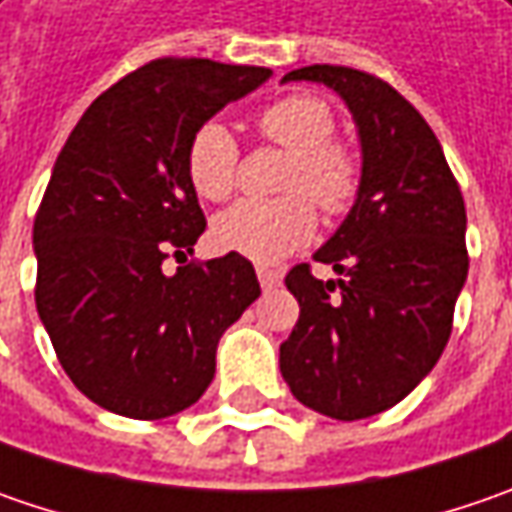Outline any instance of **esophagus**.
<instances>
[{
  "label": "esophagus",
  "instance_id": "esophagus-1",
  "mask_svg": "<svg viewBox=\"0 0 512 512\" xmlns=\"http://www.w3.org/2000/svg\"><path fill=\"white\" fill-rule=\"evenodd\" d=\"M283 278V272L280 269H272V266H257V280H260V286L263 289H275Z\"/></svg>",
  "mask_w": 512,
  "mask_h": 512
}]
</instances>
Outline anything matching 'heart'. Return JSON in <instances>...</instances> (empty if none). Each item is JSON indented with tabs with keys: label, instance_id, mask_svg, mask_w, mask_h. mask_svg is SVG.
Masks as SVG:
<instances>
[{
	"label": "heart",
	"instance_id": "heart-1",
	"mask_svg": "<svg viewBox=\"0 0 512 512\" xmlns=\"http://www.w3.org/2000/svg\"><path fill=\"white\" fill-rule=\"evenodd\" d=\"M335 111L312 94H292L257 114L263 140L289 151L280 174L278 200H240L212 223V240L220 252L255 263H275L298 252L318 229L311 200L329 217L346 214L361 191V160L335 140ZM240 148L232 131L217 120L197 125L186 145V177L197 197L220 203L237 186Z\"/></svg>",
	"mask_w": 512,
	"mask_h": 512
}]
</instances>
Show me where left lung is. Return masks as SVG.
Here are the masks:
<instances>
[{
  "label": "left lung",
  "instance_id": "obj_1",
  "mask_svg": "<svg viewBox=\"0 0 512 512\" xmlns=\"http://www.w3.org/2000/svg\"><path fill=\"white\" fill-rule=\"evenodd\" d=\"M349 105L364 151L361 191L341 229L286 275L300 318L280 344V372L309 410L358 421L395 407L435 367L467 280V212L427 120L389 82L344 65H306Z\"/></svg>",
  "mask_w": 512,
  "mask_h": 512
}]
</instances>
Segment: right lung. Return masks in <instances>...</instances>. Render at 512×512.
Segmentation results:
<instances>
[{"mask_svg": "<svg viewBox=\"0 0 512 512\" xmlns=\"http://www.w3.org/2000/svg\"><path fill=\"white\" fill-rule=\"evenodd\" d=\"M269 68L163 56L88 105L56 157L34 220L36 312L74 387L102 410L154 421L214 378L220 335L260 295L240 255L191 260L206 217L186 177L197 125Z\"/></svg>", "mask_w": 512, "mask_h": 512, "instance_id": "1", "label": "right lung"}]
</instances>
